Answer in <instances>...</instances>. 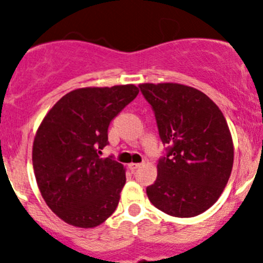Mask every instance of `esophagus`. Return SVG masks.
<instances>
[{
    "instance_id": "esophagus-1",
    "label": "esophagus",
    "mask_w": 263,
    "mask_h": 263,
    "mask_svg": "<svg viewBox=\"0 0 263 263\" xmlns=\"http://www.w3.org/2000/svg\"><path fill=\"white\" fill-rule=\"evenodd\" d=\"M140 166H142V164H140V163H130V164H129V168H130L132 171H134V170L139 168Z\"/></svg>"
}]
</instances>
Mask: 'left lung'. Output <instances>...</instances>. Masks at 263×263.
<instances>
[{
	"label": "left lung",
	"instance_id": "8db88e82",
	"mask_svg": "<svg viewBox=\"0 0 263 263\" xmlns=\"http://www.w3.org/2000/svg\"><path fill=\"white\" fill-rule=\"evenodd\" d=\"M167 148L147 187L157 209L192 218L212 208L228 183L234 147L223 112L204 92L180 83L139 85Z\"/></svg>",
	"mask_w": 263,
	"mask_h": 263
}]
</instances>
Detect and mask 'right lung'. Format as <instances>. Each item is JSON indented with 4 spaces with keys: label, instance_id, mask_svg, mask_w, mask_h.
Wrapping results in <instances>:
<instances>
[{
    "label": "right lung",
    "instance_id": "add662e5",
    "mask_svg": "<svg viewBox=\"0 0 263 263\" xmlns=\"http://www.w3.org/2000/svg\"><path fill=\"white\" fill-rule=\"evenodd\" d=\"M139 93L137 86L77 88L48 111L32 144V167L43 199L58 218L95 228L115 212L125 168L100 158L110 123Z\"/></svg>",
    "mask_w": 263,
    "mask_h": 263
}]
</instances>
